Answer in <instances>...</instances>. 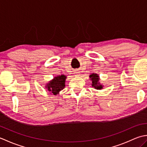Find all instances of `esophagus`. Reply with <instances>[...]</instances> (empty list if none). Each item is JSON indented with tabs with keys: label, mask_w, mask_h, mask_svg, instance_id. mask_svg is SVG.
<instances>
[{
	"label": "esophagus",
	"mask_w": 147,
	"mask_h": 147,
	"mask_svg": "<svg viewBox=\"0 0 147 147\" xmlns=\"http://www.w3.org/2000/svg\"><path fill=\"white\" fill-rule=\"evenodd\" d=\"M76 75H78V74H76Z\"/></svg>",
	"instance_id": "1"
}]
</instances>
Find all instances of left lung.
<instances>
[{
    "instance_id": "8db88e82",
    "label": "left lung",
    "mask_w": 147,
    "mask_h": 147,
    "mask_svg": "<svg viewBox=\"0 0 147 147\" xmlns=\"http://www.w3.org/2000/svg\"><path fill=\"white\" fill-rule=\"evenodd\" d=\"M90 78H91L92 81V86H94V88L96 89H102L103 87L102 85H100V84L99 83V77L96 74H92L90 75Z\"/></svg>"
}]
</instances>
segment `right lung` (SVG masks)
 <instances>
[{"label": "right lung", "mask_w": 147, "mask_h": 147, "mask_svg": "<svg viewBox=\"0 0 147 147\" xmlns=\"http://www.w3.org/2000/svg\"><path fill=\"white\" fill-rule=\"evenodd\" d=\"M66 77L64 75L58 76L55 77L45 88L48 89L54 95H56L65 87V80Z\"/></svg>", "instance_id": "add662e5"}]
</instances>
